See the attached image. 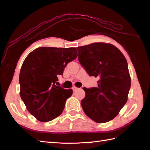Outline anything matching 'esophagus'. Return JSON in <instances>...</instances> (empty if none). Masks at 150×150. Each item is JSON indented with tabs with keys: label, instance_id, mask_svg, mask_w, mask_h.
Listing matches in <instances>:
<instances>
[{
	"label": "esophagus",
	"instance_id": "obj_1",
	"mask_svg": "<svg viewBox=\"0 0 150 150\" xmlns=\"http://www.w3.org/2000/svg\"><path fill=\"white\" fill-rule=\"evenodd\" d=\"M72 89H73V91H76V90H77L78 89V88H77V87H76V86H73Z\"/></svg>",
	"mask_w": 150,
	"mask_h": 150
}]
</instances>
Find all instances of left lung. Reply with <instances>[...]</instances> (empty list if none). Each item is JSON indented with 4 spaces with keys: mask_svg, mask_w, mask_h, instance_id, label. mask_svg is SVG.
Masks as SVG:
<instances>
[{
    "mask_svg": "<svg viewBox=\"0 0 150 150\" xmlns=\"http://www.w3.org/2000/svg\"><path fill=\"white\" fill-rule=\"evenodd\" d=\"M79 62L90 76L99 79L98 87L86 88L81 101L84 113L97 123L114 119L124 106L131 87L124 54L112 44L93 43L78 47Z\"/></svg>",
    "mask_w": 150,
    "mask_h": 150,
    "instance_id": "left-lung-1",
    "label": "left lung"
}]
</instances>
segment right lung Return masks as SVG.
<instances>
[{
	"instance_id": "1",
	"label": "right lung",
	"mask_w": 150,
	"mask_h": 150,
	"mask_svg": "<svg viewBox=\"0 0 150 150\" xmlns=\"http://www.w3.org/2000/svg\"><path fill=\"white\" fill-rule=\"evenodd\" d=\"M77 57L76 48L42 47L34 50L23 63L19 74L20 96L27 110L38 120L47 122L63 112L73 93L57 86L58 76Z\"/></svg>"
}]
</instances>
